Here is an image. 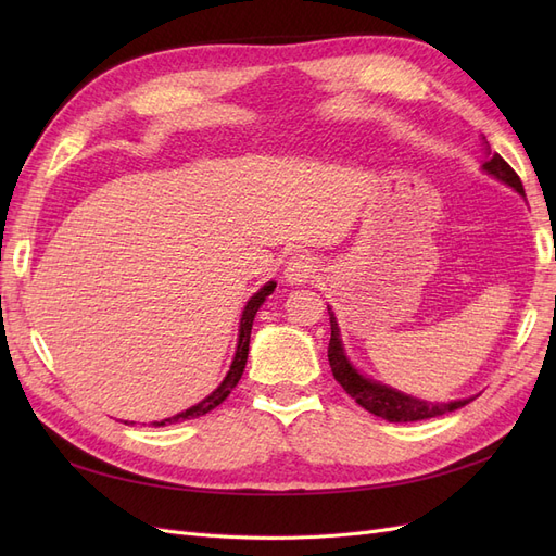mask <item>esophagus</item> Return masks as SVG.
Wrapping results in <instances>:
<instances>
[{"mask_svg": "<svg viewBox=\"0 0 556 556\" xmlns=\"http://www.w3.org/2000/svg\"><path fill=\"white\" fill-rule=\"evenodd\" d=\"M317 274V262L311 255H296L285 264V280L290 285H306Z\"/></svg>", "mask_w": 556, "mask_h": 556, "instance_id": "34e87169", "label": "esophagus"}]
</instances>
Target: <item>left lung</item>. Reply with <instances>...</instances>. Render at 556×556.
Instances as JSON below:
<instances>
[{"mask_svg": "<svg viewBox=\"0 0 556 556\" xmlns=\"http://www.w3.org/2000/svg\"><path fill=\"white\" fill-rule=\"evenodd\" d=\"M482 146L486 150V162L482 164V172L490 174L492 178H496L501 182H506L508 188H513L517 194L525 197L521 180L510 169V164L501 155H492L490 143H486L484 137H482ZM327 311H329V323H331V339H329V350H327L331 374H333L336 382H339L364 410L387 419V422H419V419L441 417V415H447L457 408H464L466 403L476 399V396H468V399H457V401H427V399L410 396L406 392H399L390 384H382L380 380L366 378L348 357L343 339H341V329H339V323H336V315H333L331 306H327Z\"/></svg>", "mask_w": 556, "mask_h": 556, "instance_id": "1", "label": "left lung"}]
</instances>
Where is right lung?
Returning a JSON list of instances; mask_svg holds the SVG:
<instances>
[{"instance_id": "right-lung-1", "label": "right lung", "mask_w": 556, "mask_h": 556, "mask_svg": "<svg viewBox=\"0 0 556 556\" xmlns=\"http://www.w3.org/2000/svg\"><path fill=\"white\" fill-rule=\"evenodd\" d=\"M276 290V282L268 280L264 288H260L255 294H252L245 306H243V313H241V323H239V341H237V352H233V359H231V366L229 371L225 376V380L215 387V390L206 396L201 399L199 403H194L192 408L182 410L174 417H166V419H160V422H150L153 427H164V425H176V422H185V419H194V417H201L211 413L215 406H220V403L231 394L233 387L239 384L241 376H243V368H245V362H248V348H250V331H252V323H255V315L260 311V306L266 301L268 294H274ZM125 425H134V422H125Z\"/></svg>"}]
</instances>
